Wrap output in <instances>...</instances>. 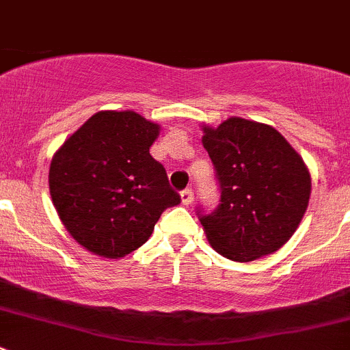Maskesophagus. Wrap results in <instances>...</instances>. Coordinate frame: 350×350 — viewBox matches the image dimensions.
Instances as JSON below:
<instances>
[{
	"label": "esophagus",
	"mask_w": 350,
	"mask_h": 350,
	"mask_svg": "<svg viewBox=\"0 0 350 350\" xmlns=\"http://www.w3.org/2000/svg\"><path fill=\"white\" fill-rule=\"evenodd\" d=\"M181 200L185 205H191L193 203V189L191 188H185L181 191Z\"/></svg>",
	"instance_id": "1"
}]
</instances>
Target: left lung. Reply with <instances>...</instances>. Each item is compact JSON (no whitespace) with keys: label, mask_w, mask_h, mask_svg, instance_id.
<instances>
[{"label":"left lung","mask_w":350,"mask_h":350,"mask_svg":"<svg viewBox=\"0 0 350 350\" xmlns=\"http://www.w3.org/2000/svg\"><path fill=\"white\" fill-rule=\"evenodd\" d=\"M220 200L196 215L213 250L234 261L273 253L296 232L308 208L311 178L289 142L263 123L229 118L203 128Z\"/></svg>","instance_id":"obj_1"}]
</instances>
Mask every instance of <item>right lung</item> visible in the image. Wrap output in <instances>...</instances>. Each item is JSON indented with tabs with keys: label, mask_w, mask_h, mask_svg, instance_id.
<instances>
[{
	"label": "right lung",
	"mask_w": 350,
	"mask_h": 350,
	"mask_svg": "<svg viewBox=\"0 0 350 350\" xmlns=\"http://www.w3.org/2000/svg\"><path fill=\"white\" fill-rule=\"evenodd\" d=\"M159 124L133 111H100L54 154L49 191L68 232L92 253L121 258L150 237L181 203L150 155Z\"/></svg>",
	"instance_id": "obj_1"
}]
</instances>
